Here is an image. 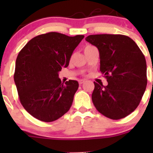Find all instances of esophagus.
I'll list each match as a JSON object with an SVG mask.
<instances>
[{
  "label": "esophagus",
  "mask_w": 153,
  "mask_h": 153,
  "mask_svg": "<svg viewBox=\"0 0 153 153\" xmlns=\"http://www.w3.org/2000/svg\"><path fill=\"white\" fill-rule=\"evenodd\" d=\"M85 81V80H80L78 82H79V84H82Z\"/></svg>",
  "instance_id": "1"
}]
</instances>
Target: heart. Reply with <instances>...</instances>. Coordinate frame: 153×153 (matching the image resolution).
I'll list each match as a JSON object with an SVG mask.
<instances>
[{
	"instance_id": "b5f03b06",
	"label": "heart",
	"mask_w": 153,
	"mask_h": 153,
	"mask_svg": "<svg viewBox=\"0 0 153 153\" xmlns=\"http://www.w3.org/2000/svg\"><path fill=\"white\" fill-rule=\"evenodd\" d=\"M90 47H92V46H90V45H88V46H86L85 47V49H88V48H90Z\"/></svg>"
}]
</instances>
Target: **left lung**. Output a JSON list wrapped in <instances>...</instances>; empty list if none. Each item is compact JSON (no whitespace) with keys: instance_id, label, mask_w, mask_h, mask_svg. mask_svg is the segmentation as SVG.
I'll use <instances>...</instances> for the list:
<instances>
[{"instance_id":"obj_1","label":"left lung","mask_w":153,"mask_h":153,"mask_svg":"<svg viewBox=\"0 0 153 153\" xmlns=\"http://www.w3.org/2000/svg\"><path fill=\"white\" fill-rule=\"evenodd\" d=\"M85 40L99 50L100 71L108 82L106 86L94 82L93 103L108 118H124L136 109L146 89L145 56L125 35H89Z\"/></svg>"}]
</instances>
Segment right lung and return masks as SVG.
Returning a JSON list of instances; mask_svg holds the SVG:
<instances>
[{"label": "right lung", "instance_id": "obj_1", "mask_svg": "<svg viewBox=\"0 0 153 153\" xmlns=\"http://www.w3.org/2000/svg\"><path fill=\"white\" fill-rule=\"evenodd\" d=\"M83 35L68 36L50 32L31 39L19 52L14 82L20 102L34 118L45 122L57 120L72 106L79 84L59 78Z\"/></svg>", "mask_w": 153, "mask_h": 153}]
</instances>
